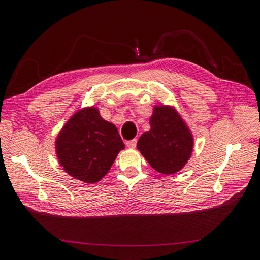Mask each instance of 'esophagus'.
Listing matches in <instances>:
<instances>
[{"instance_id": "esophagus-1", "label": "esophagus", "mask_w": 260, "mask_h": 260, "mask_svg": "<svg viewBox=\"0 0 260 260\" xmlns=\"http://www.w3.org/2000/svg\"><path fill=\"white\" fill-rule=\"evenodd\" d=\"M125 145H127L129 148H135L137 146V139L127 141V142H125Z\"/></svg>"}]
</instances>
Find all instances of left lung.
Returning a JSON list of instances; mask_svg holds the SVG:
<instances>
[{"label":"left lung","instance_id":"1","mask_svg":"<svg viewBox=\"0 0 260 260\" xmlns=\"http://www.w3.org/2000/svg\"><path fill=\"white\" fill-rule=\"evenodd\" d=\"M151 129L140 137L137 148L152 168L164 175L182 169L191 158L194 138L174 106L155 105Z\"/></svg>","mask_w":260,"mask_h":260}]
</instances>
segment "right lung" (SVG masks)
<instances>
[{
  "label": "right lung",
  "mask_w": 260,
  "mask_h": 260,
  "mask_svg": "<svg viewBox=\"0 0 260 260\" xmlns=\"http://www.w3.org/2000/svg\"><path fill=\"white\" fill-rule=\"evenodd\" d=\"M124 144L116 125L104 120L95 106L77 111L55 140L60 166L85 183H96L111 169Z\"/></svg>",
  "instance_id": "right-lung-1"
}]
</instances>
